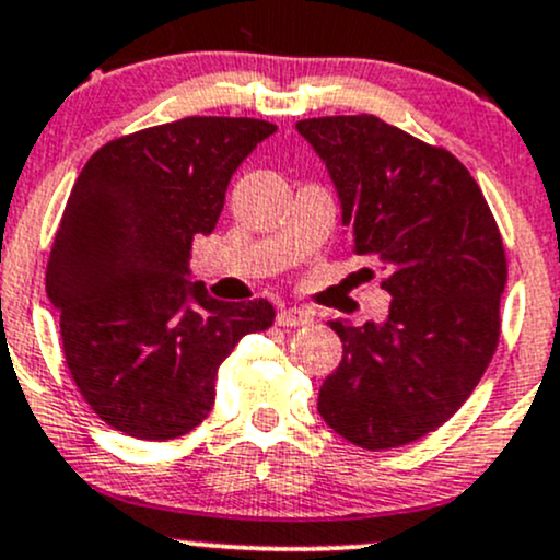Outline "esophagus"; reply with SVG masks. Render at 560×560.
<instances>
[{
	"label": "esophagus",
	"mask_w": 560,
	"mask_h": 560,
	"mask_svg": "<svg viewBox=\"0 0 560 560\" xmlns=\"http://www.w3.org/2000/svg\"><path fill=\"white\" fill-rule=\"evenodd\" d=\"M279 324L287 329L308 327V324H313V313L305 308H284V311H279Z\"/></svg>",
	"instance_id": "esophagus-1"
}]
</instances>
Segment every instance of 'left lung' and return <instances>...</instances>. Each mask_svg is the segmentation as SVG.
I'll list each match as a JSON object with an SVG mask.
<instances>
[{
  "mask_svg": "<svg viewBox=\"0 0 560 560\" xmlns=\"http://www.w3.org/2000/svg\"><path fill=\"white\" fill-rule=\"evenodd\" d=\"M298 132L327 164L353 252L390 294L383 324L329 322L342 361L318 390V415L361 450L407 446L468 401L494 355L508 281L500 229L441 145L372 114L303 119Z\"/></svg>",
  "mask_w": 560,
  "mask_h": 560,
  "instance_id": "left-lung-1",
  "label": "left lung"
}]
</instances>
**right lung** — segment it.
I'll return each mask as SVG.
<instances>
[{"instance_id": "add662e5", "label": "right lung", "mask_w": 560, "mask_h": 560, "mask_svg": "<svg viewBox=\"0 0 560 560\" xmlns=\"http://www.w3.org/2000/svg\"><path fill=\"white\" fill-rule=\"evenodd\" d=\"M276 125L186 116L110 140L79 172L47 260L66 366L110 428L170 441L205 422L218 370L273 324L268 300L223 303L188 281L238 164Z\"/></svg>"}]
</instances>
